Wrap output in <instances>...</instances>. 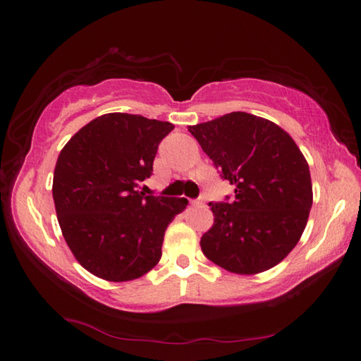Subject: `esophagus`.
Listing matches in <instances>:
<instances>
[{"label": "esophagus", "mask_w": 361, "mask_h": 361, "mask_svg": "<svg viewBox=\"0 0 361 361\" xmlns=\"http://www.w3.org/2000/svg\"><path fill=\"white\" fill-rule=\"evenodd\" d=\"M191 204L192 205H204V202L200 199H194V200H191Z\"/></svg>", "instance_id": "34e87169"}]
</instances>
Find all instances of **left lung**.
Instances as JSON below:
<instances>
[{
	"label": "left lung",
	"instance_id": "obj_1",
	"mask_svg": "<svg viewBox=\"0 0 361 361\" xmlns=\"http://www.w3.org/2000/svg\"><path fill=\"white\" fill-rule=\"evenodd\" d=\"M188 130L235 188L232 200L209 204L215 223L200 239L204 255L234 274L277 266L301 239L312 207L309 166L295 140L243 111Z\"/></svg>",
	"mask_w": 361,
	"mask_h": 361
}]
</instances>
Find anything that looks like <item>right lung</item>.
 I'll list each match as a JSON object with an SVG mask.
<instances>
[{"label": "right lung", "mask_w": 361, "mask_h": 361, "mask_svg": "<svg viewBox=\"0 0 361 361\" xmlns=\"http://www.w3.org/2000/svg\"><path fill=\"white\" fill-rule=\"evenodd\" d=\"M173 124L109 113L90 121L60 151L52 195L60 229L84 269L108 282L145 276L162 256L167 226L185 197L145 195L157 146Z\"/></svg>", "instance_id": "1"}]
</instances>
